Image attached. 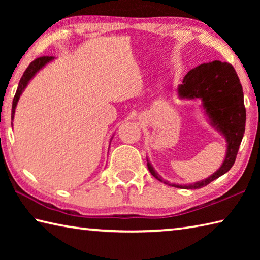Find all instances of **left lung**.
<instances>
[{"instance_id":"8db88e82","label":"left lung","mask_w":260,"mask_h":260,"mask_svg":"<svg viewBox=\"0 0 260 260\" xmlns=\"http://www.w3.org/2000/svg\"><path fill=\"white\" fill-rule=\"evenodd\" d=\"M180 99L202 101V107L210 124L223 135L227 142L225 160L218 171L202 181L175 184L162 181L147 158L148 169L159 181L182 189H200L225 174L234 165L245 131V107L243 89L234 68L228 63L213 60L189 71L178 87Z\"/></svg>"}]
</instances>
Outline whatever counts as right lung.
Segmentation results:
<instances>
[{
  "label": "right lung",
  "instance_id": "obj_1",
  "mask_svg": "<svg viewBox=\"0 0 260 260\" xmlns=\"http://www.w3.org/2000/svg\"><path fill=\"white\" fill-rule=\"evenodd\" d=\"M55 57L52 56H43V57H39V58L34 59L32 63L28 65V68L25 70V72L23 74V77H21L20 81H19V85L18 88H17V91H16V95L14 98V101H12V110H11V120H14V117H15V110L17 107V103H18L20 95L23 94L24 89L26 88V86L28 85V82L30 79H32L35 74H37L40 70L45 67L46 64L49 63L52 59H54ZM12 125V122H11Z\"/></svg>",
  "mask_w": 260,
  "mask_h": 260
}]
</instances>
